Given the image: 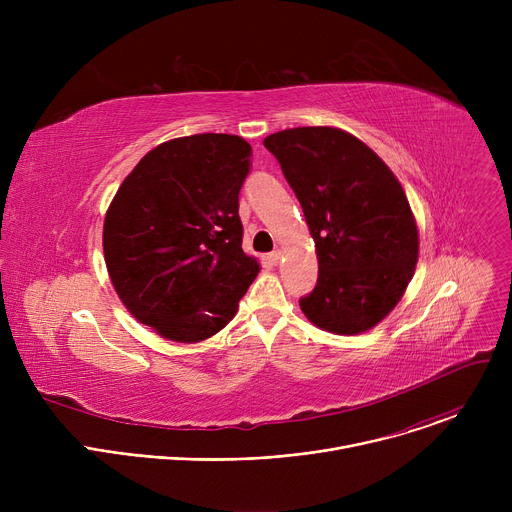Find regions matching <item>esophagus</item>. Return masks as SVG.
<instances>
[{"mask_svg": "<svg viewBox=\"0 0 512 512\" xmlns=\"http://www.w3.org/2000/svg\"><path fill=\"white\" fill-rule=\"evenodd\" d=\"M269 261H271L273 265H277V263L281 261V251H273V253H269Z\"/></svg>", "mask_w": 512, "mask_h": 512, "instance_id": "34e87169", "label": "esophagus"}]
</instances>
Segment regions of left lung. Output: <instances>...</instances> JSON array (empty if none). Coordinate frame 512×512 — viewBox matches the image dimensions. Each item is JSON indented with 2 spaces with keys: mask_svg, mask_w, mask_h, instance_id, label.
Returning a JSON list of instances; mask_svg holds the SVG:
<instances>
[{
  "mask_svg": "<svg viewBox=\"0 0 512 512\" xmlns=\"http://www.w3.org/2000/svg\"><path fill=\"white\" fill-rule=\"evenodd\" d=\"M265 148L296 192L318 257V281L300 300L334 334L377 326L413 277L419 237L409 200L387 164L336 127L271 133Z\"/></svg>",
  "mask_w": 512,
  "mask_h": 512,
  "instance_id": "obj_1",
  "label": "left lung"
}]
</instances>
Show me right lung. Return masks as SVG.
I'll use <instances>...</instances> for the list:
<instances>
[{
	"label": "right lung",
	"mask_w": 512,
	"mask_h": 512,
	"mask_svg": "<svg viewBox=\"0 0 512 512\" xmlns=\"http://www.w3.org/2000/svg\"><path fill=\"white\" fill-rule=\"evenodd\" d=\"M251 145L229 133L166 141L119 186L103 227L117 296L141 324L176 342L223 330L259 273L243 251L239 192Z\"/></svg>",
	"instance_id": "add662e5"
}]
</instances>
